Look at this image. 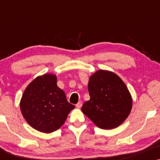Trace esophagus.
<instances>
[{"mask_svg":"<svg viewBox=\"0 0 160 160\" xmlns=\"http://www.w3.org/2000/svg\"><path fill=\"white\" fill-rule=\"evenodd\" d=\"M76 107H77V108H81V107H82V101H79V102H78V103H77V104H76Z\"/></svg>","mask_w":160,"mask_h":160,"instance_id":"34e87169","label":"esophagus"}]
</instances>
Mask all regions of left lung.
Segmentation results:
<instances>
[{
	"label": "left lung",
	"mask_w": 160,
	"mask_h": 160,
	"mask_svg": "<svg viewBox=\"0 0 160 160\" xmlns=\"http://www.w3.org/2000/svg\"><path fill=\"white\" fill-rule=\"evenodd\" d=\"M90 99L82 107V112L103 130H112L123 123L132 106L130 92L122 78L113 72L98 70L89 77Z\"/></svg>",
	"instance_id": "8db88e82"
}]
</instances>
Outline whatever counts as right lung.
Returning <instances> with one entry per match:
<instances>
[{
    "instance_id": "obj_1",
    "label": "right lung",
    "mask_w": 160,
    "mask_h": 160,
    "mask_svg": "<svg viewBox=\"0 0 160 160\" xmlns=\"http://www.w3.org/2000/svg\"><path fill=\"white\" fill-rule=\"evenodd\" d=\"M74 108L68 102L64 91L57 85V76L51 73L32 80L20 100L21 112L26 122L44 133L58 130Z\"/></svg>"
}]
</instances>
